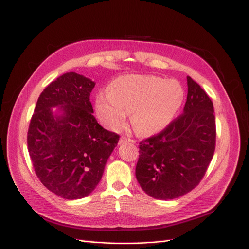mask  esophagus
<instances>
[{"instance_id": "1", "label": "esophagus", "mask_w": 249, "mask_h": 249, "mask_svg": "<svg viewBox=\"0 0 249 249\" xmlns=\"http://www.w3.org/2000/svg\"><path fill=\"white\" fill-rule=\"evenodd\" d=\"M126 142H130V143H134V141H133V140L128 139V138H126V137H124V136H123V137H121L119 143H120V144H124V143H126Z\"/></svg>"}]
</instances>
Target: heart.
Returning <instances> with one entry per match:
<instances>
[{"mask_svg": "<svg viewBox=\"0 0 249 249\" xmlns=\"http://www.w3.org/2000/svg\"><path fill=\"white\" fill-rule=\"evenodd\" d=\"M183 89L174 79L153 75H127L113 80L107 94L96 99L98 116L111 128H120L132 112L133 128L143 136L164 130L183 101Z\"/></svg>", "mask_w": 249, "mask_h": 249, "instance_id": "b5f03b06", "label": "heart"}]
</instances>
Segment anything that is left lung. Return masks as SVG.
Masks as SVG:
<instances>
[{
	"label": "left lung",
	"mask_w": 249,
	"mask_h": 249,
	"mask_svg": "<svg viewBox=\"0 0 249 249\" xmlns=\"http://www.w3.org/2000/svg\"><path fill=\"white\" fill-rule=\"evenodd\" d=\"M181 115L164 130L140 142L136 176L146 194L169 200L189 193L207 172L216 146L210 97L190 76Z\"/></svg>",
	"instance_id": "left-lung-1"
}]
</instances>
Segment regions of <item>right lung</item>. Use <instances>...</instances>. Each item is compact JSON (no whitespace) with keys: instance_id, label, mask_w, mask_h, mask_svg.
<instances>
[{"instance_id":"right-lung-1","label":"right lung","mask_w":249,"mask_h":249,"mask_svg":"<svg viewBox=\"0 0 249 249\" xmlns=\"http://www.w3.org/2000/svg\"><path fill=\"white\" fill-rule=\"evenodd\" d=\"M95 82L75 72L61 75L42 90L28 129V151L41 183L65 199L95 190L119 134L93 116L89 95ZM59 106L60 114H53Z\"/></svg>"}]
</instances>
